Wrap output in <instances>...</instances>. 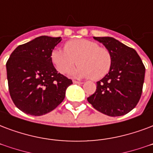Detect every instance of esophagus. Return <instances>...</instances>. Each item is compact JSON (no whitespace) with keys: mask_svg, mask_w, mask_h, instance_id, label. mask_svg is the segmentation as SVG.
Instances as JSON below:
<instances>
[{"mask_svg":"<svg viewBox=\"0 0 153 153\" xmlns=\"http://www.w3.org/2000/svg\"><path fill=\"white\" fill-rule=\"evenodd\" d=\"M73 83H74V84H82V82L80 81H76V80H73Z\"/></svg>","mask_w":153,"mask_h":153,"instance_id":"esophagus-1","label":"esophagus"}]
</instances>
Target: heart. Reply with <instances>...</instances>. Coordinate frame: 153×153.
Returning <instances> with one entry per match:
<instances>
[{
    "label": "heart",
    "instance_id": "1",
    "mask_svg": "<svg viewBox=\"0 0 153 153\" xmlns=\"http://www.w3.org/2000/svg\"><path fill=\"white\" fill-rule=\"evenodd\" d=\"M51 60L57 71L62 74L69 73L78 63L80 66L74 74L90 77L92 80L102 79L111 66V55L108 49L87 39L72 40L66 43L64 50H53Z\"/></svg>",
    "mask_w": 153,
    "mask_h": 153
}]
</instances>
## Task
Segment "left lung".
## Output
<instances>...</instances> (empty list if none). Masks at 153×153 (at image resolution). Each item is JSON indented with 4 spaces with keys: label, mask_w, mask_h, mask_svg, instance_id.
Listing matches in <instances>:
<instances>
[{
    "label": "left lung",
    "mask_w": 153,
    "mask_h": 153,
    "mask_svg": "<svg viewBox=\"0 0 153 153\" xmlns=\"http://www.w3.org/2000/svg\"><path fill=\"white\" fill-rule=\"evenodd\" d=\"M111 55L110 71L98 81L96 91L87 98L93 108L109 116L131 111L140 99L145 67L136 51L111 37H94Z\"/></svg>",
    "instance_id": "1"
}]
</instances>
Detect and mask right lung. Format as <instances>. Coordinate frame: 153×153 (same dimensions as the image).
Returning a JSON list of instances; mask_svg holds the SVG:
<instances>
[{"label": "right lung", "mask_w": 153, "mask_h": 153, "mask_svg": "<svg viewBox=\"0 0 153 153\" xmlns=\"http://www.w3.org/2000/svg\"><path fill=\"white\" fill-rule=\"evenodd\" d=\"M61 37L40 36L11 53L6 62L9 94L18 109L35 116L51 112L63 101L72 80L58 73L51 60Z\"/></svg>", "instance_id": "1"}]
</instances>
